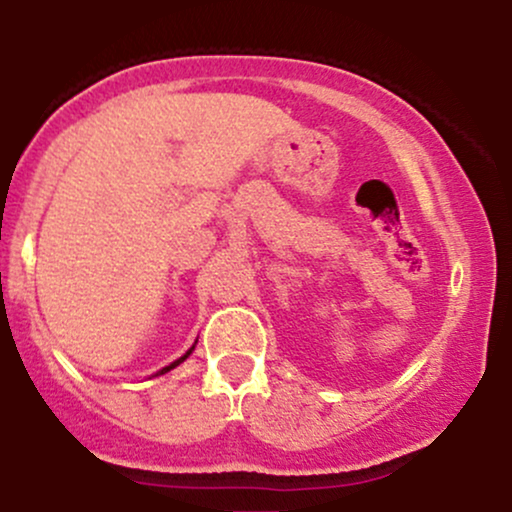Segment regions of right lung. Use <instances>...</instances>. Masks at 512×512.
Listing matches in <instances>:
<instances>
[{
    "label": "right lung",
    "mask_w": 512,
    "mask_h": 512,
    "mask_svg": "<svg viewBox=\"0 0 512 512\" xmlns=\"http://www.w3.org/2000/svg\"><path fill=\"white\" fill-rule=\"evenodd\" d=\"M192 349H195V346H192ZM192 349H190V351H187V354H185V356H182V358H178V361H175V363H170V366H166V368H163V370H158V373H156V375H163V373H168V370H170V368L180 366V363H182V361H185V358L192 354Z\"/></svg>",
    "instance_id": "add662e5"
}]
</instances>
